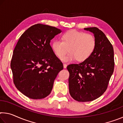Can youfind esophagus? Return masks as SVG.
<instances>
[{
  "mask_svg": "<svg viewBox=\"0 0 123 123\" xmlns=\"http://www.w3.org/2000/svg\"><path fill=\"white\" fill-rule=\"evenodd\" d=\"M67 64L63 63V67H64V68H67Z\"/></svg>",
  "mask_w": 123,
  "mask_h": 123,
  "instance_id": "obj_1",
  "label": "esophagus"
}]
</instances>
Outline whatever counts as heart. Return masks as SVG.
Listing matches in <instances>:
<instances>
[{"label": "heart", "mask_w": 123, "mask_h": 123, "mask_svg": "<svg viewBox=\"0 0 123 123\" xmlns=\"http://www.w3.org/2000/svg\"><path fill=\"white\" fill-rule=\"evenodd\" d=\"M95 47L96 41L93 35L75 30L64 33L62 41L55 40L51 44L54 54L60 59L67 53L69 49L70 53L62 59L66 62L75 59L79 62L86 61L93 53Z\"/></svg>", "instance_id": "heart-1"}]
</instances>
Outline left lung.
<instances>
[{"instance_id":"left-lung-1","label":"left lung","mask_w":123,"mask_h":123,"mask_svg":"<svg viewBox=\"0 0 123 123\" xmlns=\"http://www.w3.org/2000/svg\"><path fill=\"white\" fill-rule=\"evenodd\" d=\"M84 29L94 34L96 41L94 51L86 61L70 64L67 67L69 73V93L79 102L93 101L103 95L114 67L113 46L104 33L96 27Z\"/></svg>"}]
</instances>
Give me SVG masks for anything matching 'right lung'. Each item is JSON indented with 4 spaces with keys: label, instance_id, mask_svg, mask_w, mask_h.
Wrapping results in <instances>:
<instances>
[{
    "label": "right lung",
    "instance_id": "obj_1",
    "mask_svg": "<svg viewBox=\"0 0 123 123\" xmlns=\"http://www.w3.org/2000/svg\"><path fill=\"white\" fill-rule=\"evenodd\" d=\"M60 32L55 27L35 24L21 35L14 48L11 61L13 82L29 98L41 99L49 95L58 73L63 69L50 45Z\"/></svg>",
    "mask_w": 123,
    "mask_h": 123
}]
</instances>
